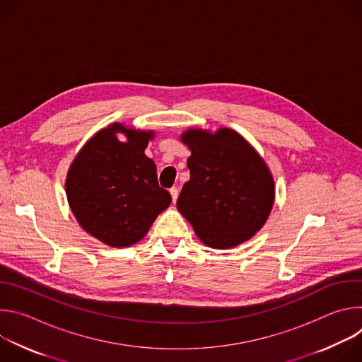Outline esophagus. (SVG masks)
Instances as JSON below:
<instances>
[{"label":"esophagus","mask_w":362,"mask_h":362,"mask_svg":"<svg viewBox=\"0 0 362 362\" xmlns=\"http://www.w3.org/2000/svg\"><path fill=\"white\" fill-rule=\"evenodd\" d=\"M170 196H172V200H173V203L177 200V196H179V190H177V187H172L170 190Z\"/></svg>","instance_id":"esophagus-1"}]
</instances>
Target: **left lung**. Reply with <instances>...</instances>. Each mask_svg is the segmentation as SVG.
<instances>
[{"label": "left lung", "instance_id": "obj_1", "mask_svg": "<svg viewBox=\"0 0 362 362\" xmlns=\"http://www.w3.org/2000/svg\"><path fill=\"white\" fill-rule=\"evenodd\" d=\"M180 140L192 151L190 179L176 202L197 238L229 249L262 229L275 202L274 176L255 147L238 132L187 129Z\"/></svg>", "mask_w": 362, "mask_h": 362}]
</instances>
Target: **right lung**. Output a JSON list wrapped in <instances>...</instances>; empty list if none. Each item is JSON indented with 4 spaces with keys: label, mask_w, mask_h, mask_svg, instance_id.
Instances as JSON below:
<instances>
[{
    "label": "right lung",
    "mask_w": 362,
    "mask_h": 362,
    "mask_svg": "<svg viewBox=\"0 0 362 362\" xmlns=\"http://www.w3.org/2000/svg\"><path fill=\"white\" fill-rule=\"evenodd\" d=\"M123 134L126 141H120ZM153 130L112 123L77 153L66 177V194L78 225L113 247L137 243L169 208L172 196L159 187L156 165L144 150Z\"/></svg>",
    "instance_id": "obj_1"
}]
</instances>
